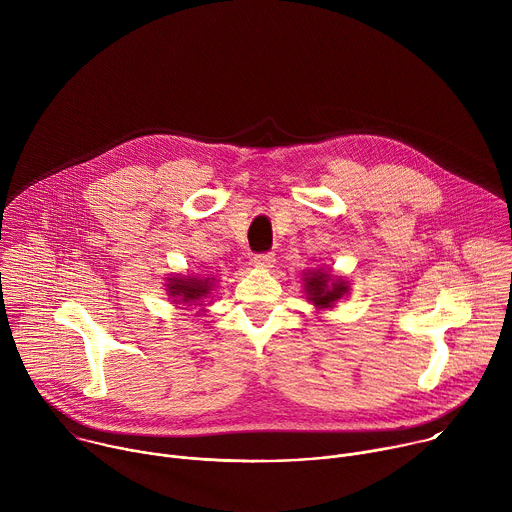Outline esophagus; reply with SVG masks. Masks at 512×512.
<instances>
[{
    "label": "esophagus",
    "mask_w": 512,
    "mask_h": 512,
    "mask_svg": "<svg viewBox=\"0 0 512 512\" xmlns=\"http://www.w3.org/2000/svg\"><path fill=\"white\" fill-rule=\"evenodd\" d=\"M273 261H275V255H273V253H259V255L253 257V263H255L257 267H271Z\"/></svg>",
    "instance_id": "1"
}]
</instances>
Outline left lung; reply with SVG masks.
Instances as JSON below:
<instances>
[{
  "mask_svg": "<svg viewBox=\"0 0 512 512\" xmlns=\"http://www.w3.org/2000/svg\"><path fill=\"white\" fill-rule=\"evenodd\" d=\"M304 291L308 302L318 310H330L338 300L348 296L350 285L346 279L332 275V271L314 269L304 273Z\"/></svg>",
  "mask_w": 512,
  "mask_h": 512,
  "instance_id": "1",
  "label": "left lung"
}]
</instances>
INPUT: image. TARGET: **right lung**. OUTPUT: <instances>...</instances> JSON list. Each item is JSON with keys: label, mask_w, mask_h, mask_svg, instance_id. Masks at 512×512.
I'll use <instances>...</instances> for the list:
<instances>
[{"label": "right lung", "mask_w": 512, "mask_h": 512, "mask_svg": "<svg viewBox=\"0 0 512 512\" xmlns=\"http://www.w3.org/2000/svg\"><path fill=\"white\" fill-rule=\"evenodd\" d=\"M214 277H196V275H172L168 277L166 291L174 304L186 306H204L212 294Z\"/></svg>", "instance_id": "1"}]
</instances>
